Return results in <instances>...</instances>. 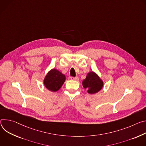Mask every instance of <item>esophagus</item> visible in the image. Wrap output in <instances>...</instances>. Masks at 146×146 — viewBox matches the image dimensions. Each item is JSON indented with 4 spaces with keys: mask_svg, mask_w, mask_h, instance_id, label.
Here are the masks:
<instances>
[{
    "mask_svg": "<svg viewBox=\"0 0 146 146\" xmlns=\"http://www.w3.org/2000/svg\"><path fill=\"white\" fill-rule=\"evenodd\" d=\"M70 79L71 80H79V78L78 77H72V76H71L70 78Z\"/></svg>",
    "mask_w": 146,
    "mask_h": 146,
    "instance_id": "1",
    "label": "esophagus"
}]
</instances>
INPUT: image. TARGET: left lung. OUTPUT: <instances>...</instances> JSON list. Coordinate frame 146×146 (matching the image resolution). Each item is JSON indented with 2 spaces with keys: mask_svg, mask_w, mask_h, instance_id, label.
Returning a JSON list of instances; mask_svg holds the SVG:
<instances>
[{
  "mask_svg": "<svg viewBox=\"0 0 146 146\" xmlns=\"http://www.w3.org/2000/svg\"><path fill=\"white\" fill-rule=\"evenodd\" d=\"M82 86L89 94H93L102 89L104 82L96 72L90 71L88 73L86 78L83 80Z\"/></svg>",
  "mask_w": 146,
  "mask_h": 146,
  "instance_id": "left-lung-1",
  "label": "left lung"
}]
</instances>
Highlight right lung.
Instances as JSON below:
<instances>
[{"label": "right lung", "instance_id": "add662e5", "mask_svg": "<svg viewBox=\"0 0 146 146\" xmlns=\"http://www.w3.org/2000/svg\"><path fill=\"white\" fill-rule=\"evenodd\" d=\"M66 76L58 70L53 68L48 71L44 78L43 84L45 88L52 92L58 91L66 80Z\"/></svg>", "mask_w": 146, "mask_h": 146}]
</instances>
